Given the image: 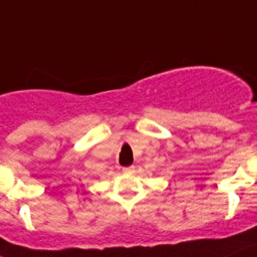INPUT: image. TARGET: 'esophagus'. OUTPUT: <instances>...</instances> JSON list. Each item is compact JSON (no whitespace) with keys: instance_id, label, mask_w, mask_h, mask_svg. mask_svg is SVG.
<instances>
[{"instance_id":"1","label":"esophagus","mask_w":257,"mask_h":257,"mask_svg":"<svg viewBox=\"0 0 257 257\" xmlns=\"http://www.w3.org/2000/svg\"><path fill=\"white\" fill-rule=\"evenodd\" d=\"M122 172L126 173V174H131V173L135 172V167H134V165H130V167H126V168H123V169H122Z\"/></svg>"}]
</instances>
